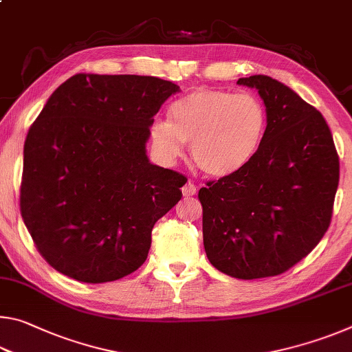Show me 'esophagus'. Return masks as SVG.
<instances>
[{
	"instance_id": "esophagus-1",
	"label": "esophagus",
	"mask_w": 352,
	"mask_h": 352,
	"mask_svg": "<svg viewBox=\"0 0 352 352\" xmlns=\"http://www.w3.org/2000/svg\"><path fill=\"white\" fill-rule=\"evenodd\" d=\"M195 190H197V188H195V184L192 182H188L182 188V192H183L184 197H192V195L195 194Z\"/></svg>"
}]
</instances>
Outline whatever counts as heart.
<instances>
[{"instance_id": "obj_1", "label": "heart", "mask_w": 352, "mask_h": 352, "mask_svg": "<svg viewBox=\"0 0 352 352\" xmlns=\"http://www.w3.org/2000/svg\"><path fill=\"white\" fill-rule=\"evenodd\" d=\"M267 110L253 94L199 88L170 107L169 119H155L151 141L164 163H175L190 142V157L210 177L241 170L264 140Z\"/></svg>"}]
</instances>
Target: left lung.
<instances>
[{
  "label": "left lung",
  "instance_id": "8db88e82",
  "mask_svg": "<svg viewBox=\"0 0 352 352\" xmlns=\"http://www.w3.org/2000/svg\"><path fill=\"white\" fill-rule=\"evenodd\" d=\"M239 85L264 100L267 130L254 157L199 190L208 259L239 279L276 276L312 252L329 228L340 163L315 107L269 76Z\"/></svg>",
  "mask_w": 352,
  "mask_h": 352
}]
</instances>
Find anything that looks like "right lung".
<instances>
[{
	"label": "right lung",
	"mask_w": 352,
	"mask_h": 352,
	"mask_svg": "<svg viewBox=\"0 0 352 352\" xmlns=\"http://www.w3.org/2000/svg\"><path fill=\"white\" fill-rule=\"evenodd\" d=\"M178 91L152 76L76 74L47 99L25 141L20 210L57 272L99 284L144 264L186 183L146 153L153 116Z\"/></svg>",
	"instance_id": "add662e5"
}]
</instances>
